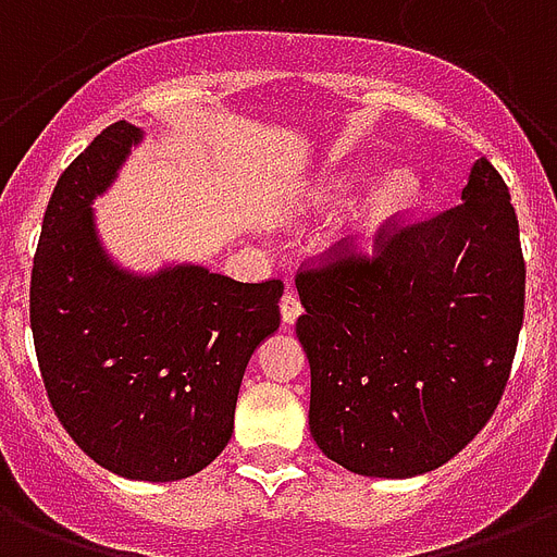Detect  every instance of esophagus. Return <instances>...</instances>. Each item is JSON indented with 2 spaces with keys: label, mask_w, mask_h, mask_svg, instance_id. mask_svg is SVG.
<instances>
[{
  "label": "esophagus",
  "mask_w": 557,
  "mask_h": 557,
  "mask_svg": "<svg viewBox=\"0 0 557 557\" xmlns=\"http://www.w3.org/2000/svg\"><path fill=\"white\" fill-rule=\"evenodd\" d=\"M299 313H301V301H299V296H296V293L293 290H287L282 296V319L284 322H296V319H299Z\"/></svg>",
  "instance_id": "1"
}]
</instances>
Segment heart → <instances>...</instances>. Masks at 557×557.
I'll return each mask as SVG.
<instances>
[{
    "label": "heart",
    "instance_id": "heart-1",
    "mask_svg": "<svg viewBox=\"0 0 557 557\" xmlns=\"http://www.w3.org/2000/svg\"><path fill=\"white\" fill-rule=\"evenodd\" d=\"M356 181H359V172H348L336 186V193L348 195ZM417 198H420V177L413 175L411 169H394V172L382 177L380 186L373 189L368 203H364V212L356 221V233L362 238L380 235L385 226L394 224L399 215H405L417 203Z\"/></svg>",
    "mask_w": 557,
    "mask_h": 557
}]
</instances>
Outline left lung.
<instances>
[{"label": "left lung", "instance_id": "8db88e82", "mask_svg": "<svg viewBox=\"0 0 557 557\" xmlns=\"http://www.w3.org/2000/svg\"><path fill=\"white\" fill-rule=\"evenodd\" d=\"M310 362V434L364 478L440 469L495 413L527 299L509 186L483 154L462 201L399 215L371 252L350 238L296 273Z\"/></svg>", "mask_w": 557, "mask_h": 557}]
</instances>
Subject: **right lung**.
Returning <instances> with one entry per match:
<instances>
[{"label": "right lung", "mask_w": 557, "mask_h": 557, "mask_svg": "<svg viewBox=\"0 0 557 557\" xmlns=\"http://www.w3.org/2000/svg\"><path fill=\"white\" fill-rule=\"evenodd\" d=\"M137 137L111 123L53 186L30 270V331L71 440L120 478L169 483L207 469L233 437L244 368L278 331L284 284L203 267L120 273L97 244L91 201Z\"/></svg>", "instance_id": "1"}]
</instances>
